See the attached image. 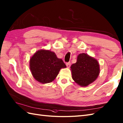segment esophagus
Instances as JSON below:
<instances>
[{
  "instance_id": "obj_1",
  "label": "esophagus",
  "mask_w": 123,
  "mask_h": 123,
  "mask_svg": "<svg viewBox=\"0 0 123 123\" xmlns=\"http://www.w3.org/2000/svg\"><path fill=\"white\" fill-rule=\"evenodd\" d=\"M66 66H67V67H70V65H71V63H70V62H66Z\"/></svg>"
}]
</instances>
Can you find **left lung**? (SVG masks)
Listing matches in <instances>:
<instances>
[{"mask_svg":"<svg viewBox=\"0 0 123 123\" xmlns=\"http://www.w3.org/2000/svg\"><path fill=\"white\" fill-rule=\"evenodd\" d=\"M71 69L73 80L82 86L93 82L100 73L98 61L85 53L78 56L77 62L71 66Z\"/></svg>","mask_w":123,"mask_h":123,"instance_id":"1","label":"left lung"}]
</instances>
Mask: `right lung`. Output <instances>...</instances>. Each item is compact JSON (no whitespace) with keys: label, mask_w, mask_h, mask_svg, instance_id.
<instances>
[{"label":"right lung","mask_w":123,"mask_h":123,"mask_svg":"<svg viewBox=\"0 0 123 123\" xmlns=\"http://www.w3.org/2000/svg\"><path fill=\"white\" fill-rule=\"evenodd\" d=\"M30 67L33 76L37 81L46 83L53 81L60 69L66 66L62 59L57 57L55 53L43 49L36 52L31 58Z\"/></svg>","instance_id":"obj_1"}]
</instances>
